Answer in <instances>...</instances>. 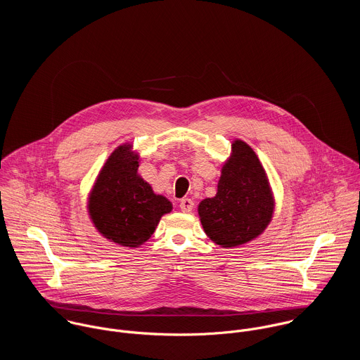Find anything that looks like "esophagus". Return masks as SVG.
<instances>
[{"instance_id":"34e87169","label":"esophagus","mask_w":360,"mask_h":360,"mask_svg":"<svg viewBox=\"0 0 360 360\" xmlns=\"http://www.w3.org/2000/svg\"><path fill=\"white\" fill-rule=\"evenodd\" d=\"M193 207H194V202H193L190 198H183V200L180 201V209H181L183 212H191Z\"/></svg>"}]
</instances>
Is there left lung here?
<instances>
[{
    "instance_id": "obj_1",
    "label": "left lung",
    "mask_w": 360,
    "mask_h": 360,
    "mask_svg": "<svg viewBox=\"0 0 360 360\" xmlns=\"http://www.w3.org/2000/svg\"><path fill=\"white\" fill-rule=\"evenodd\" d=\"M217 193L198 205L206 236L224 248L243 245L263 233L271 220L274 200L264 169L244 141L231 144Z\"/></svg>"
}]
</instances>
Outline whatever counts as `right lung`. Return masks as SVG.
I'll return each mask as SVG.
<instances>
[{
    "mask_svg": "<svg viewBox=\"0 0 360 360\" xmlns=\"http://www.w3.org/2000/svg\"><path fill=\"white\" fill-rule=\"evenodd\" d=\"M139 155L120 146L108 158L89 198V213L105 238L136 248L150 240L172 204L139 173Z\"/></svg>",
    "mask_w": 360,
    "mask_h": 360,
    "instance_id": "right-lung-1",
    "label": "right lung"
}]
</instances>
